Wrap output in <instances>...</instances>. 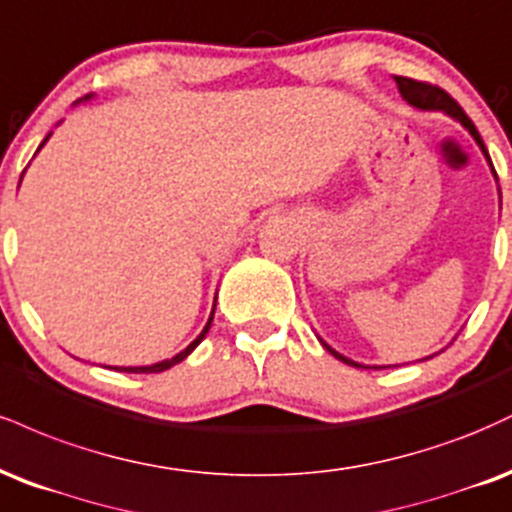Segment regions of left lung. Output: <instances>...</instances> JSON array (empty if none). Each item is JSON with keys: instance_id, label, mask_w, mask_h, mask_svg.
Instances as JSON below:
<instances>
[{"instance_id": "left-lung-1", "label": "left lung", "mask_w": 512, "mask_h": 512, "mask_svg": "<svg viewBox=\"0 0 512 512\" xmlns=\"http://www.w3.org/2000/svg\"><path fill=\"white\" fill-rule=\"evenodd\" d=\"M395 83H398V90H400L402 100H407V102H410L412 107H417V110H431V112L438 110V112H446L448 117L458 119V122H460L462 126H465L467 131H470L474 141H477V146L482 148L484 158L489 160L491 172H494V177H496V170H494V165H491V158H489V153H486V146H484L482 136H479L477 126L472 124V119L467 117L465 110H462V107L458 105V102H455L453 98H450V95L446 93V90L438 88V86H431V83L412 81V78H407V76H395ZM498 194H501V189H498ZM318 340H321V338H318ZM321 345L326 347V350H328L330 354H333L335 359H340V362H345V364H350V366H357V369H359V366H362V369H369V366H364V364H359V362H352V359L342 357L340 352H335L333 347L326 345V342H323V340H321ZM426 359H429V357H426ZM374 369H378V366H374Z\"/></svg>"}]
</instances>
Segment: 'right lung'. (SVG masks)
I'll return each mask as SVG.
<instances>
[{
    "instance_id": "1",
    "label": "right lung",
    "mask_w": 512,
    "mask_h": 512,
    "mask_svg": "<svg viewBox=\"0 0 512 512\" xmlns=\"http://www.w3.org/2000/svg\"><path fill=\"white\" fill-rule=\"evenodd\" d=\"M81 100H90V95H86V98H81ZM81 100H78V102H81ZM50 136H52V131H50V134L45 136V141L40 143V148L45 146V143H47V138H50ZM40 148H38V150H40ZM23 172H26V170H23ZM21 179H23V174H21ZM213 314H215V306H213V311H210V318H208L206 328L201 330V335H198V338H196L194 342H191V345L186 347V350H182V352H179V354H174L172 359H165V362L150 364V366H110V369H114V371H126V374H160V371H167V369H170V366L179 364V362H184V359L189 357V354L194 352L198 345H201V340L206 338V333H208V330H210V323H213Z\"/></svg>"
}]
</instances>
